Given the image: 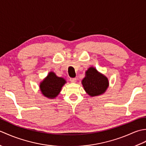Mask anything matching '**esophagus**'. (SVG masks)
<instances>
[{
	"label": "esophagus",
	"instance_id": "obj_1",
	"mask_svg": "<svg viewBox=\"0 0 146 146\" xmlns=\"http://www.w3.org/2000/svg\"><path fill=\"white\" fill-rule=\"evenodd\" d=\"M70 82H72V83H75V82H76V78H70Z\"/></svg>",
	"mask_w": 146,
	"mask_h": 146
}]
</instances>
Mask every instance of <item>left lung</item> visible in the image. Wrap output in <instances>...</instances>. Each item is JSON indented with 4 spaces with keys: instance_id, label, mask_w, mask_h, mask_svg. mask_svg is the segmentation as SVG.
Segmentation results:
<instances>
[{
    "instance_id": "1",
    "label": "left lung",
    "mask_w": 146,
    "mask_h": 146,
    "mask_svg": "<svg viewBox=\"0 0 146 146\" xmlns=\"http://www.w3.org/2000/svg\"><path fill=\"white\" fill-rule=\"evenodd\" d=\"M82 85L86 92L94 97L105 92L108 88V82L106 76L98 73L94 67H91L86 71V76L82 80Z\"/></svg>"
}]
</instances>
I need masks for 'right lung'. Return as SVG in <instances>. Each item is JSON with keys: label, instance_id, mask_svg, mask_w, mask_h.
Masks as SVG:
<instances>
[{"label": "right lung", "instance_id": "add662e5", "mask_svg": "<svg viewBox=\"0 0 146 146\" xmlns=\"http://www.w3.org/2000/svg\"><path fill=\"white\" fill-rule=\"evenodd\" d=\"M65 83L64 79L58 77L53 72H50L40 84V89L45 97L54 98L60 94L62 86Z\"/></svg>", "mask_w": 146, "mask_h": 146}]
</instances>
